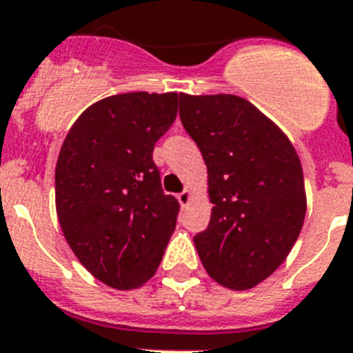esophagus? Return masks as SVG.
<instances>
[{"mask_svg": "<svg viewBox=\"0 0 353 353\" xmlns=\"http://www.w3.org/2000/svg\"><path fill=\"white\" fill-rule=\"evenodd\" d=\"M192 197H194V195H192V192H190V190H183L181 194H177V201H179L181 206H188L190 201H192Z\"/></svg>", "mask_w": 353, "mask_h": 353, "instance_id": "34e87169", "label": "esophagus"}]
</instances>
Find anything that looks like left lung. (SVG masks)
I'll return each mask as SVG.
<instances>
[{
	"label": "left lung",
	"instance_id": "obj_1",
	"mask_svg": "<svg viewBox=\"0 0 353 353\" xmlns=\"http://www.w3.org/2000/svg\"><path fill=\"white\" fill-rule=\"evenodd\" d=\"M181 101L213 206L195 249L220 286L250 290L283 265L302 231L307 199L300 158L283 130L243 97L183 94Z\"/></svg>",
	"mask_w": 353,
	"mask_h": 353
}]
</instances>
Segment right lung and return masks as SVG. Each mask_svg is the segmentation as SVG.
<instances>
[{
	"instance_id": "right-lung-1",
	"label": "right lung",
	"mask_w": 353,
	"mask_h": 353,
	"mask_svg": "<svg viewBox=\"0 0 353 353\" xmlns=\"http://www.w3.org/2000/svg\"><path fill=\"white\" fill-rule=\"evenodd\" d=\"M183 94L128 92L88 106L67 133L54 170L60 228L78 261L115 290L156 274L179 202L165 195L154 143Z\"/></svg>"
}]
</instances>
